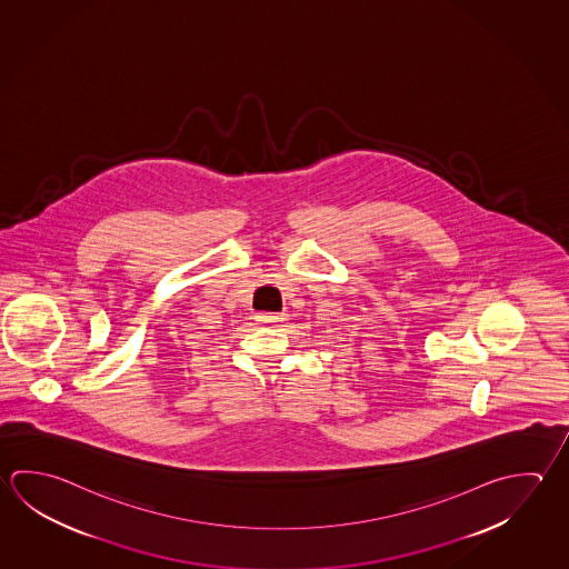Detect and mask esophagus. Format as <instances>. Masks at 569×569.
Here are the masks:
<instances>
[{
    "label": "esophagus",
    "instance_id": "1",
    "mask_svg": "<svg viewBox=\"0 0 569 569\" xmlns=\"http://www.w3.org/2000/svg\"><path fill=\"white\" fill-rule=\"evenodd\" d=\"M254 319H257L259 325H279V322L284 321V315H277V312H259Z\"/></svg>",
    "mask_w": 569,
    "mask_h": 569
}]
</instances>
